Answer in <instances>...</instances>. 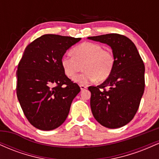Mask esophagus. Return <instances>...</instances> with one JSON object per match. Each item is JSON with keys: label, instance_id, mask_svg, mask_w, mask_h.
<instances>
[{"label": "esophagus", "instance_id": "1", "mask_svg": "<svg viewBox=\"0 0 159 159\" xmlns=\"http://www.w3.org/2000/svg\"><path fill=\"white\" fill-rule=\"evenodd\" d=\"M80 88H81V90H86V89H87V86L81 84V85H80Z\"/></svg>", "mask_w": 159, "mask_h": 159}]
</instances>
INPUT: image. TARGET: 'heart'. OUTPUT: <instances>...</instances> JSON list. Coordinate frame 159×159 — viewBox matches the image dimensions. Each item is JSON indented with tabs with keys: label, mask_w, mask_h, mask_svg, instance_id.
I'll return each mask as SVG.
<instances>
[{
	"label": "heart",
	"mask_w": 159,
	"mask_h": 159,
	"mask_svg": "<svg viewBox=\"0 0 159 159\" xmlns=\"http://www.w3.org/2000/svg\"><path fill=\"white\" fill-rule=\"evenodd\" d=\"M70 54L72 57L61 58V65L66 75L70 78L80 70L82 66L85 72L73 79L78 84H86L96 80L105 81L114 69V54L97 43L85 42L72 48Z\"/></svg>",
	"instance_id": "heart-1"
}]
</instances>
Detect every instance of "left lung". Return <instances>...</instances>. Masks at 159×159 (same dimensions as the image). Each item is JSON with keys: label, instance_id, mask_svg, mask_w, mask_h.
I'll use <instances>...</instances> for the list:
<instances>
[{"label": "left lung", "instance_id": "1", "mask_svg": "<svg viewBox=\"0 0 159 159\" xmlns=\"http://www.w3.org/2000/svg\"><path fill=\"white\" fill-rule=\"evenodd\" d=\"M89 39L108 45L115 58L111 75L97 87L90 86V107L103 126L116 129L134 118L144 92V63L135 45L117 34L90 36Z\"/></svg>", "mask_w": 159, "mask_h": 159}]
</instances>
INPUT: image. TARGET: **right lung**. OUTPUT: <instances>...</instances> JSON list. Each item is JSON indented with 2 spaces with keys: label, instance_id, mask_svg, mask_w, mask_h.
<instances>
[{
  "label": "right lung",
  "instance_id": "obj_1",
  "mask_svg": "<svg viewBox=\"0 0 159 159\" xmlns=\"http://www.w3.org/2000/svg\"><path fill=\"white\" fill-rule=\"evenodd\" d=\"M81 39L45 34L24 52L16 72V94L27 120L36 129L49 131L61 125L81 91L61 65L66 52Z\"/></svg>",
  "mask_w": 159,
  "mask_h": 159
}]
</instances>
